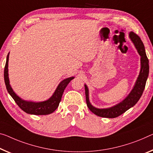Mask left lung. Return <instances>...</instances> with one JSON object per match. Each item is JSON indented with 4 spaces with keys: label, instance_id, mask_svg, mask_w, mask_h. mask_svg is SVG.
I'll use <instances>...</instances> for the list:
<instances>
[{
    "label": "left lung",
    "instance_id": "left-lung-1",
    "mask_svg": "<svg viewBox=\"0 0 153 153\" xmlns=\"http://www.w3.org/2000/svg\"><path fill=\"white\" fill-rule=\"evenodd\" d=\"M129 36L141 56V70L139 76H138L133 89L127 97L118 105L111 108H108V109H97L90 104V101H89L88 88L86 85H85L87 106L89 108V109L96 116L102 117H108V118H114V117L120 116L137 102L144 90L146 83V80L149 73V59H148L145 52L144 44L141 40L140 37L133 32H131Z\"/></svg>",
    "mask_w": 153,
    "mask_h": 153
}]
</instances>
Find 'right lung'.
Returning a JSON list of instances; mask_svg holds the SVG:
<instances>
[{
	"label": "right lung",
	"mask_w": 153,
	"mask_h": 153,
	"mask_svg": "<svg viewBox=\"0 0 153 153\" xmlns=\"http://www.w3.org/2000/svg\"><path fill=\"white\" fill-rule=\"evenodd\" d=\"M8 60H9V54L7 57V61L4 70V79L5 83L6 88L9 94L15 101L16 104L18 105L21 109L25 112L29 114L33 115H48L55 111V109L58 107L59 105L64 91L65 88H66L70 81L74 79V77H70V78L65 79L62 81L59 85L57 90H55V93L52 97L49 98L48 100L44 102H28L21 99L20 98L14 93L12 88L9 85V81L8 77Z\"/></svg>",
	"instance_id": "add662e5"
}]
</instances>
